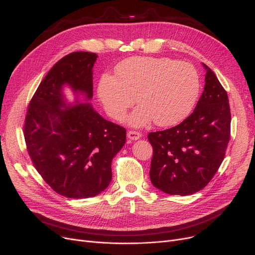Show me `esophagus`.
I'll use <instances>...</instances> for the list:
<instances>
[{"mask_svg": "<svg viewBox=\"0 0 255 255\" xmlns=\"http://www.w3.org/2000/svg\"><path fill=\"white\" fill-rule=\"evenodd\" d=\"M127 136L130 140H137L141 137V133L138 131H134V130H130L127 133Z\"/></svg>", "mask_w": 255, "mask_h": 255, "instance_id": "1", "label": "esophagus"}]
</instances>
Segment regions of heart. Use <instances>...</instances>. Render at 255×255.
Returning <instances> with one entry per match:
<instances>
[{
  "label": "heart",
  "mask_w": 255,
  "mask_h": 255,
  "mask_svg": "<svg viewBox=\"0 0 255 255\" xmlns=\"http://www.w3.org/2000/svg\"><path fill=\"white\" fill-rule=\"evenodd\" d=\"M117 76L100 77L98 95L112 119L123 120L130 107L128 123L134 127L170 126L190 113L200 90V79L194 67L169 58L135 57L121 62Z\"/></svg>",
  "instance_id": "1"
}]
</instances>
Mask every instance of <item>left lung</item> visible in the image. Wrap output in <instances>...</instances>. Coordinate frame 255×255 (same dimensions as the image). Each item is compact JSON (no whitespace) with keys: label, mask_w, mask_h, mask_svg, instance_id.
<instances>
[{"label":"left lung","mask_w":255,"mask_h":255,"mask_svg":"<svg viewBox=\"0 0 255 255\" xmlns=\"http://www.w3.org/2000/svg\"><path fill=\"white\" fill-rule=\"evenodd\" d=\"M205 88L193 113L175 127L151 132L150 179L171 195H190L208 185L221 165L231 137L229 97L217 76L203 64Z\"/></svg>","instance_id":"left-lung-1"}]
</instances>
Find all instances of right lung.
<instances>
[{"label": "right lung", "instance_id": "right-lung-1", "mask_svg": "<svg viewBox=\"0 0 255 255\" xmlns=\"http://www.w3.org/2000/svg\"><path fill=\"white\" fill-rule=\"evenodd\" d=\"M97 55L75 51L58 61L40 83L26 111L23 134L32 162L57 193L96 196L112 181V161L126 141V129L103 119L90 102L67 104L63 87L93 97Z\"/></svg>", "mask_w": 255, "mask_h": 255}]
</instances>
